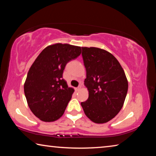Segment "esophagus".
I'll list each match as a JSON object with an SVG mask.
<instances>
[{
	"label": "esophagus",
	"mask_w": 156,
	"mask_h": 156,
	"mask_svg": "<svg viewBox=\"0 0 156 156\" xmlns=\"http://www.w3.org/2000/svg\"><path fill=\"white\" fill-rule=\"evenodd\" d=\"M80 89H81V87H77V88H76V90L77 91H80Z\"/></svg>",
	"instance_id": "obj_1"
}]
</instances>
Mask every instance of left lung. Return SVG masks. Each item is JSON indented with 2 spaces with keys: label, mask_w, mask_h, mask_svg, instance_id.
I'll list each match as a JSON object with an SVG mask.
<instances>
[{
  "label": "left lung",
  "mask_w": 156,
  "mask_h": 156,
  "mask_svg": "<svg viewBox=\"0 0 156 156\" xmlns=\"http://www.w3.org/2000/svg\"><path fill=\"white\" fill-rule=\"evenodd\" d=\"M89 91L87 101L81 102L85 115L92 122H109L120 112L128 91L124 69L113 55L97 47H82Z\"/></svg>",
  "instance_id": "1"
}]
</instances>
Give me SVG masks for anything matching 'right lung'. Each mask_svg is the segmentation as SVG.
Returning a JSON list of instances; mask_svg holds the SVG:
<instances>
[{"mask_svg":"<svg viewBox=\"0 0 156 156\" xmlns=\"http://www.w3.org/2000/svg\"><path fill=\"white\" fill-rule=\"evenodd\" d=\"M81 54V47L56 43L45 47L31 65L24 84L27 105L43 122H54L64 113L74 89L62 78L65 65Z\"/></svg>","mask_w":156,"mask_h":156,"instance_id":"1","label":"right lung"}]
</instances>
